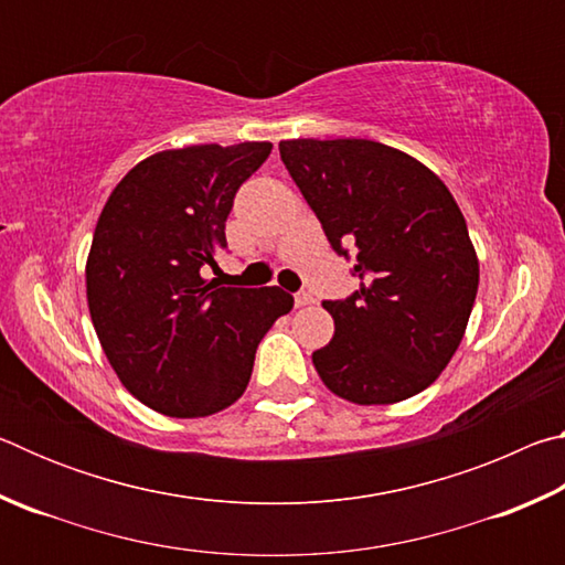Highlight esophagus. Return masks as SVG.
Returning <instances> with one entry per match:
<instances>
[{
	"label": "esophagus",
	"mask_w": 565,
	"mask_h": 565,
	"mask_svg": "<svg viewBox=\"0 0 565 565\" xmlns=\"http://www.w3.org/2000/svg\"><path fill=\"white\" fill-rule=\"evenodd\" d=\"M311 301H313V296L309 291H299V294L294 296V303L296 306H306V303H311Z\"/></svg>",
	"instance_id": "34e87169"
}]
</instances>
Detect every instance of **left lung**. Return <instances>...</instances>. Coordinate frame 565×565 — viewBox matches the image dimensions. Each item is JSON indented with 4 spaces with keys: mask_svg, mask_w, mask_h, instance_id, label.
I'll use <instances>...</instances> for the list:
<instances>
[{
    "mask_svg": "<svg viewBox=\"0 0 565 565\" xmlns=\"http://www.w3.org/2000/svg\"><path fill=\"white\" fill-rule=\"evenodd\" d=\"M333 252L361 286L323 301L329 347L313 366L353 404H396L431 386L463 339L478 291V259L461 209L414 157L371 139L279 145Z\"/></svg>",
    "mask_w": 565,
    "mask_h": 565,
    "instance_id": "left-lung-1",
    "label": "left lung"
}]
</instances>
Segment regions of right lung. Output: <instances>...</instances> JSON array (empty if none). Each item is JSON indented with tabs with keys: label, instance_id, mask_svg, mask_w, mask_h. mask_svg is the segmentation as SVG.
Instances as JSON below:
<instances>
[{
	"label": "right lung",
	"instance_id": "obj_1",
	"mask_svg": "<svg viewBox=\"0 0 565 565\" xmlns=\"http://www.w3.org/2000/svg\"><path fill=\"white\" fill-rule=\"evenodd\" d=\"M269 141L161 151L111 191L87 262L89 313L111 369L141 404L177 418L216 414L244 394L256 347L291 311L279 286L206 281L226 248L238 186Z\"/></svg>",
	"mask_w": 565,
	"mask_h": 565
}]
</instances>
